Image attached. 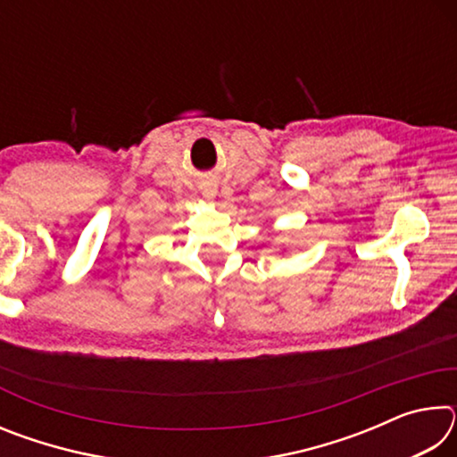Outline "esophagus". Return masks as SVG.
Returning a JSON list of instances; mask_svg holds the SVG:
<instances>
[{
    "label": "esophagus",
    "instance_id": "obj_1",
    "mask_svg": "<svg viewBox=\"0 0 457 457\" xmlns=\"http://www.w3.org/2000/svg\"><path fill=\"white\" fill-rule=\"evenodd\" d=\"M204 193H205V197H213L215 195V189L213 187H205Z\"/></svg>",
    "mask_w": 457,
    "mask_h": 457
}]
</instances>
